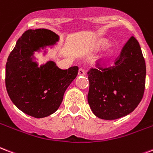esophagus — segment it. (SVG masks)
I'll return each mask as SVG.
<instances>
[{
    "mask_svg": "<svg viewBox=\"0 0 153 153\" xmlns=\"http://www.w3.org/2000/svg\"><path fill=\"white\" fill-rule=\"evenodd\" d=\"M78 74H79V76H83V75H85L84 70H83V69L80 68L79 70V73H78Z\"/></svg>",
    "mask_w": 153,
    "mask_h": 153,
    "instance_id": "34e87169",
    "label": "esophagus"
}]
</instances>
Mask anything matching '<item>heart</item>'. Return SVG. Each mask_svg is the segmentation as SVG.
<instances>
[{
	"instance_id": "obj_1",
	"label": "heart",
	"mask_w": 153,
	"mask_h": 153,
	"mask_svg": "<svg viewBox=\"0 0 153 153\" xmlns=\"http://www.w3.org/2000/svg\"><path fill=\"white\" fill-rule=\"evenodd\" d=\"M108 45H109V42H108V40H101L100 42L98 43L97 45H96V47H95V51H102L103 49H105L106 47H108ZM113 56V52L112 51H108L107 53H105V54L101 58V62L102 63H106V62H108L109 60H110L111 57Z\"/></svg>"
}]
</instances>
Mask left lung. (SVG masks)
<instances>
[{
    "mask_svg": "<svg viewBox=\"0 0 153 153\" xmlns=\"http://www.w3.org/2000/svg\"><path fill=\"white\" fill-rule=\"evenodd\" d=\"M87 75V100L97 117L110 120L132 112L143 98L146 77L145 61L137 40L130 38L113 66L96 63Z\"/></svg>",
    "mask_w": 153,
    "mask_h": 153,
    "instance_id": "obj_1",
    "label": "left lung"
}]
</instances>
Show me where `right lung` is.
<instances>
[{"mask_svg": "<svg viewBox=\"0 0 153 153\" xmlns=\"http://www.w3.org/2000/svg\"><path fill=\"white\" fill-rule=\"evenodd\" d=\"M55 33L46 29L26 30L7 59L5 86L10 100L25 114L43 118L58 110L64 93L76 78L79 67L61 70L52 61L38 66L34 51L58 42Z\"/></svg>", "mask_w": 153, "mask_h": 153, "instance_id": "obj_1", "label": "right lung"}]
</instances>
